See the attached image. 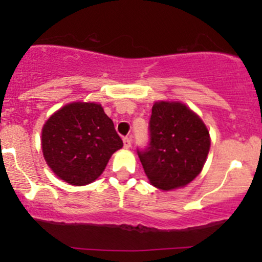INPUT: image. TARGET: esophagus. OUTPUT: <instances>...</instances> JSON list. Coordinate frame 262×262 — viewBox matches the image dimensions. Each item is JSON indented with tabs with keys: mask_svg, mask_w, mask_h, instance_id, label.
I'll use <instances>...</instances> for the list:
<instances>
[{
	"mask_svg": "<svg viewBox=\"0 0 262 262\" xmlns=\"http://www.w3.org/2000/svg\"><path fill=\"white\" fill-rule=\"evenodd\" d=\"M123 145H124L125 149L130 148V146H132V139H130V138L125 137L124 139H123Z\"/></svg>",
	"mask_w": 262,
	"mask_h": 262,
	"instance_id": "34e87169",
	"label": "esophagus"
}]
</instances>
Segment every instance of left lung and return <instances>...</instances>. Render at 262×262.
Returning <instances> with one entry per match:
<instances>
[{"label":"left lung","instance_id":"8db88e82","mask_svg":"<svg viewBox=\"0 0 262 262\" xmlns=\"http://www.w3.org/2000/svg\"><path fill=\"white\" fill-rule=\"evenodd\" d=\"M209 146V133L196 113L180 102H156L149 143L137 152L151 185L169 191L187 185L202 171Z\"/></svg>","mask_w":262,"mask_h":262}]
</instances>
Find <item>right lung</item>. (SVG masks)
Returning a JSON list of instances; mask_svg holds the SVG:
<instances>
[{"label": "right lung", "mask_w": 262, "mask_h": 262, "mask_svg": "<svg viewBox=\"0 0 262 262\" xmlns=\"http://www.w3.org/2000/svg\"><path fill=\"white\" fill-rule=\"evenodd\" d=\"M123 141L101 104H66L41 132L45 161L56 176L75 186L91 183L103 172Z\"/></svg>", "instance_id": "obj_1"}]
</instances>
